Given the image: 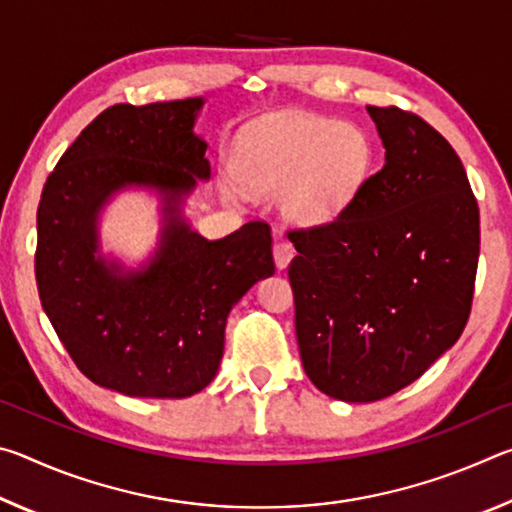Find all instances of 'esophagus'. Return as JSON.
<instances>
[{
    "label": "esophagus",
    "instance_id": "1",
    "mask_svg": "<svg viewBox=\"0 0 512 512\" xmlns=\"http://www.w3.org/2000/svg\"><path fill=\"white\" fill-rule=\"evenodd\" d=\"M293 246L289 244V241H277V244L273 246V257H275V266L277 268H287L289 262L293 259Z\"/></svg>",
    "mask_w": 512,
    "mask_h": 512
}]
</instances>
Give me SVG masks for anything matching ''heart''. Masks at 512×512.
<instances>
[{
	"label": "heart",
	"mask_w": 512,
	"mask_h": 512,
	"mask_svg": "<svg viewBox=\"0 0 512 512\" xmlns=\"http://www.w3.org/2000/svg\"><path fill=\"white\" fill-rule=\"evenodd\" d=\"M372 158L375 149L361 126L284 112L241 135L232 169L253 189L280 187V205L293 221L318 223L350 203L368 178ZM223 192L235 196V187L223 185Z\"/></svg>",
	"instance_id": "b5f03b06"
}]
</instances>
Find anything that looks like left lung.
Returning <instances> with one entry per match:
<instances>
[{"label": "left lung", "mask_w": 512, "mask_h": 512, "mask_svg": "<svg viewBox=\"0 0 512 512\" xmlns=\"http://www.w3.org/2000/svg\"><path fill=\"white\" fill-rule=\"evenodd\" d=\"M384 167L332 221L289 230L296 336L307 377L343 402L418 379L463 334L479 264V205L443 135L368 106Z\"/></svg>", "instance_id": "1"}]
</instances>
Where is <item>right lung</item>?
<instances>
[{"instance_id":"right-lung-1","label":"right lung","mask_w":512,"mask_h":512,"mask_svg":"<svg viewBox=\"0 0 512 512\" xmlns=\"http://www.w3.org/2000/svg\"><path fill=\"white\" fill-rule=\"evenodd\" d=\"M203 99L103 110L49 173L38 205L36 282L42 309L85 377L131 397H189L223 357L225 320L257 280L273 275L271 225L250 221L207 241L185 221V196L210 178L194 135ZM163 196L161 244L124 274L96 255L98 212L119 188Z\"/></svg>"}]
</instances>
